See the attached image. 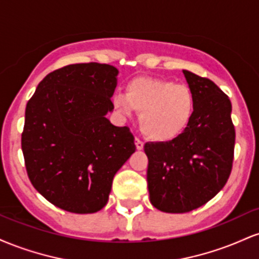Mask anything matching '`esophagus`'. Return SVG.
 Instances as JSON below:
<instances>
[{"instance_id": "esophagus-1", "label": "esophagus", "mask_w": 259, "mask_h": 259, "mask_svg": "<svg viewBox=\"0 0 259 259\" xmlns=\"http://www.w3.org/2000/svg\"><path fill=\"white\" fill-rule=\"evenodd\" d=\"M135 146L138 150H142V148H144V142H142L140 139L136 138L135 139Z\"/></svg>"}]
</instances>
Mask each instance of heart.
Returning a JSON list of instances; mask_svg holds the SVG:
<instances>
[{"mask_svg": "<svg viewBox=\"0 0 259 259\" xmlns=\"http://www.w3.org/2000/svg\"><path fill=\"white\" fill-rule=\"evenodd\" d=\"M112 102L123 117H130L133 111L140 113L141 132L158 142L180 138L196 113V96L191 88L151 76L130 80L124 95H114Z\"/></svg>", "mask_w": 259, "mask_h": 259, "instance_id": "obj_1", "label": "heart"}]
</instances>
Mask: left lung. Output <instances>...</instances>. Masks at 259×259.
I'll return each instance as SVG.
<instances>
[{
  "label": "left lung",
  "instance_id": "1",
  "mask_svg": "<svg viewBox=\"0 0 259 259\" xmlns=\"http://www.w3.org/2000/svg\"><path fill=\"white\" fill-rule=\"evenodd\" d=\"M196 96V113L180 138L147 142V186L153 207L186 213L203 206L224 187L234 160L231 102L212 80L183 70Z\"/></svg>",
  "mask_w": 259,
  "mask_h": 259
}]
</instances>
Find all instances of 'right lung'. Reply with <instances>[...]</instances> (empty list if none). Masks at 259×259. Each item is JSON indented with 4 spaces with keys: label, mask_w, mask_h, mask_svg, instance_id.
I'll return each instance as SVG.
<instances>
[{
    "label": "right lung",
    "mask_w": 259,
    "mask_h": 259,
    "mask_svg": "<svg viewBox=\"0 0 259 259\" xmlns=\"http://www.w3.org/2000/svg\"><path fill=\"white\" fill-rule=\"evenodd\" d=\"M117 75L109 64L65 65L45 76L26 105V173L37 192L67 212L102 209L115 173L136 150L129 127L106 118Z\"/></svg>",
    "instance_id": "obj_1"
}]
</instances>
